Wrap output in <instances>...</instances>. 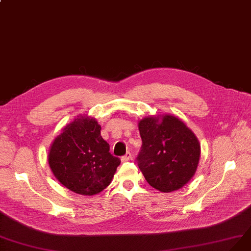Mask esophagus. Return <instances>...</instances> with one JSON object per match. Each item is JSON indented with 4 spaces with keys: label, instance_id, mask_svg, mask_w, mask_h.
<instances>
[{
    "label": "esophagus",
    "instance_id": "obj_1",
    "mask_svg": "<svg viewBox=\"0 0 251 251\" xmlns=\"http://www.w3.org/2000/svg\"><path fill=\"white\" fill-rule=\"evenodd\" d=\"M130 158H131V153H130V152H127L124 156L121 157V161H122V162H126V161H128Z\"/></svg>",
    "mask_w": 251,
    "mask_h": 251
}]
</instances>
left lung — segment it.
I'll use <instances>...</instances> for the list:
<instances>
[{
	"label": "left lung",
	"mask_w": 251,
	"mask_h": 251,
	"mask_svg": "<svg viewBox=\"0 0 251 251\" xmlns=\"http://www.w3.org/2000/svg\"><path fill=\"white\" fill-rule=\"evenodd\" d=\"M142 148L136 163L146 181L162 192L182 188L197 171L201 147L198 138L182 121L165 115L150 117L138 124Z\"/></svg>",
	"instance_id": "left-lung-1"
}]
</instances>
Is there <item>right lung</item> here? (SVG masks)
I'll use <instances>...</instances> for the list:
<instances>
[{
  "label": "right lung",
  "mask_w": 251,
  "mask_h": 251,
  "mask_svg": "<svg viewBox=\"0 0 251 251\" xmlns=\"http://www.w3.org/2000/svg\"><path fill=\"white\" fill-rule=\"evenodd\" d=\"M100 130L95 119H75L64 128L50 150L49 162L55 178L82 196H94L105 189L121 163L110 154Z\"/></svg>",
  "instance_id": "obj_1"
}]
</instances>
